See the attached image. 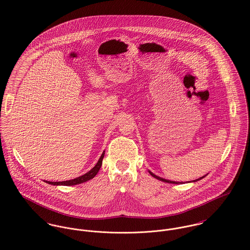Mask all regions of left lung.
<instances>
[{
	"label": "left lung",
	"mask_w": 250,
	"mask_h": 250,
	"mask_svg": "<svg viewBox=\"0 0 250 250\" xmlns=\"http://www.w3.org/2000/svg\"><path fill=\"white\" fill-rule=\"evenodd\" d=\"M149 173L154 177V178L158 179V180H160V181H163V182H166V183H170V184H179V182H175V181H170V180H167V179L161 178V177H159V176H157V175H155L154 173H152L151 171H149ZM206 176V175H205ZM205 176H203V177H201V178L197 179V180H194V181H192V182H196V181H198V180H201L202 178H204ZM180 184H182V182H180Z\"/></svg>",
	"instance_id": "obj_1"
}]
</instances>
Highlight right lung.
Segmentation results:
<instances>
[{"label":"right lung","instance_id":"1","mask_svg":"<svg viewBox=\"0 0 250 250\" xmlns=\"http://www.w3.org/2000/svg\"><path fill=\"white\" fill-rule=\"evenodd\" d=\"M104 155H105V151L101 155V157H100L99 161L97 162V164L95 165V167L92 169H90L88 172H86L85 174H83V175H82L80 177L72 179V180H69V181H63V182H49V181H45V182L48 183V184L54 185V186H74V185L82 184V183H84V182H86V181H88L90 179L94 178L95 175L98 173L99 169L101 168Z\"/></svg>","mask_w":250,"mask_h":250}]
</instances>
